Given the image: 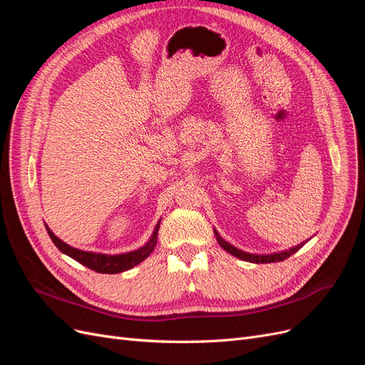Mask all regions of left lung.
I'll return each mask as SVG.
<instances>
[{
  "instance_id": "1",
  "label": "left lung",
  "mask_w": 365,
  "mask_h": 365,
  "mask_svg": "<svg viewBox=\"0 0 365 365\" xmlns=\"http://www.w3.org/2000/svg\"><path fill=\"white\" fill-rule=\"evenodd\" d=\"M215 236H216L217 244H219L220 247H222L227 252H230L231 256H235V257H237V259H240V260L251 262V263H272V262H282V260H284V259L291 257L294 252H297L298 250H300V248L306 244V242L309 240V239H307L306 242H302V244H298V245H295V247H292V248H289V250L280 251V252H272V254H251V252H245V251H242V250L233 247L231 244H228V242H227L225 239L220 237V235L217 233L216 230H215Z\"/></svg>"
}]
</instances>
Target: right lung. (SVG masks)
Segmentation results:
<instances>
[{
  "label": "right lung",
  "mask_w": 365,
  "mask_h": 365,
  "mask_svg": "<svg viewBox=\"0 0 365 365\" xmlns=\"http://www.w3.org/2000/svg\"><path fill=\"white\" fill-rule=\"evenodd\" d=\"M46 228H47V233H48L50 239L53 240V244L59 248L61 252L67 254V256H70L76 262H79L81 264H83V267L90 268L96 272L118 274V272H123V271L134 268L135 264L141 263L143 260L149 257V254L157 245L160 222L155 225V230H153V233L146 245H143L141 248L134 250V251L123 252V254H102V252L77 250L74 247H70L68 244H65V242L61 240L58 236H54V233L47 227V224H46Z\"/></svg>",
  "instance_id": "add662e5"
}]
</instances>
